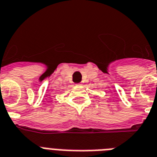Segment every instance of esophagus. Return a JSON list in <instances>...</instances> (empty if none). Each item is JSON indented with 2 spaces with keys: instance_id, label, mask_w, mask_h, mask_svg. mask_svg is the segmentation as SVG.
I'll use <instances>...</instances> for the list:
<instances>
[{
  "instance_id": "1",
  "label": "esophagus",
  "mask_w": 157,
  "mask_h": 157,
  "mask_svg": "<svg viewBox=\"0 0 157 157\" xmlns=\"http://www.w3.org/2000/svg\"><path fill=\"white\" fill-rule=\"evenodd\" d=\"M77 86H81V84H78Z\"/></svg>"
}]
</instances>
